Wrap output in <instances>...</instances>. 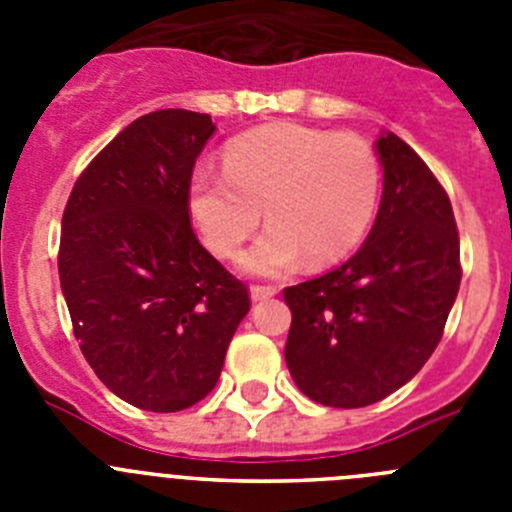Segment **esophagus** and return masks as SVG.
Instances as JSON below:
<instances>
[{
	"mask_svg": "<svg viewBox=\"0 0 512 512\" xmlns=\"http://www.w3.org/2000/svg\"><path fill=\"white\" fill-rule=\"evenodd\" d=\"M277 295V289L274 287H259V284H253L251 287V300L253 302H261V300H269V297Z\"/></svg>",
	"mask_w": 512,
	"mask_h": 512,
	"instance_id": "obj_1",
	"label": "esophagus"
}]
</instances>
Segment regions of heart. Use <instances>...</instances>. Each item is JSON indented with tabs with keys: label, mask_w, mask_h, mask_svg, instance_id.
I'll return each mask as SVG.
<instances>
[{
	"label": "heart",
	"mask_w": 512,
	"mask_h": 512,
	"mask_svg": "<svg viewBox=\"0 0 512 512\" xmlns=\"http://www.w3.org/2000/svg\"><path fill=\"white\" fill-rule=\"evenodd\" d=\"M379 192V158L364 138L271 122L230 140L223 174L207 166L194 171L189 212L207 248L233 259L264 210L269 228L241 269L284 277L302 259L323 269L356 251L374 223Z\"/></svg>",
	"instance_id": "heart-1"
}]
</instances>
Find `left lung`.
Listing matches in <instances>:
<instances>
[{
    "mask_svg": "<svg viewBox=\"0 0 512 512\" xmlns=\"http://www.w3.org/2000/svg\"><path fill=\"white\" fill-rule=\"evenodd\" d=\"M382 202L364 246L338 269L284 289V359L328 408H366L408 384L443 336L461 282L449 194L423 158L382 133Z\"/></svg>",
    "mask_w": 512,
    "mask_h": 512,
    "instance_id": "1",
    "label": "left lung"
}]
</instances>
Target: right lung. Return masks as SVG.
I'll list each match as a JSON object with an SVG mask.
<instances>
[{
	"instance_id": "1",
	"label": "right lung",
	"mask_w": 512,
	"mask_h": 512,
	"mask_svg": "<svg viewBox=\"0 0 512 512\" xmlns=\"http://www.w3.org/2000/svg\"><path fill=\"white\" fill-rule=\"evenodd\" d=\"M210 115L138 117L84 169L61 220L58 277L74 336L104 387L151 413L212 392L246 284L202 248L189 223L194 161Z\"/></svg>"
}]
</instances>
